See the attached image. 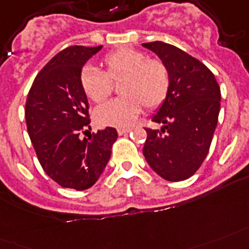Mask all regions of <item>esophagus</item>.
I'll return each mask as SVG.
<instances>
[{
	"mask_svg": "<svg viewBox=\"0 0 249 249\" xmlns=\"http://www.w3.org/2000/svg\"><path fill=\"white\" fill-rule=\"evenodd\" d=\"M117 131H118L119 135H124V134H128V132L131 131V128H123V127H119Z\"/></svg>",
	"mask_w": 249,
	"mask_h": 249,
	"instance_id": "obj_1",
	"label": "esophagus"
}]
</instances>
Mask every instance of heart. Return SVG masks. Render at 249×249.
<instances>
[{
	"instance_id": "b5f03b06",
	"label": "heart",
	"mask_w": 249,
	"mask_h": 249,
	"mask_svg": "<svg viewBox=\"0 0 249 249\" xmlns=\"http://www.w3.org/2000/svg\"><path fill=\"white\" fill-rule=\"evenodd\" d=\"M104 71L87 66L80 74V86L90 101L100 104L111 92V82H118L122 97L104 104L94 111L101 126L127 127L140 114L142 107L155 109L165 101L170 76L162 61L148 58L145 53L131 48H121L101 61Z\"/></svg>"
}]
</instances>
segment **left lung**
Listing matches in <instances>:
<instances>
[{
    "mask_svg": "<svg viewBox=\"0 0 249 249\" xmlns=\"http://www.w3.org/2000/svg\"><path fill=\"white\" fill-rule=\"evenodd\" d=\"M169 70L170 87L152 121L161 130L145 128L142 155L161 178L179 182L197 171L207 157L218 122L221 89L204 63L162 41L142 44Z\"/></svg>",
    "mask_w": 249,
    "mask_h": 249,
    "instance_id": "left-lung-1",
    "label": "left lung"
}]
</instances>
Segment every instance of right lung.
Returning <instances> with one entry per match:
<instances>
[{
  "mask_svg": "<svg viewBox=\"0 0 249 249\" xmlns=\"http://www.w3.org/2000/svg\"><path fill=\"white\" fill-rule=\"evenodd\" d=\"M101 49L103 45H75L59 52L38 72L27 96V131L38 162L65 188L83 191L93 186L118 138L113 127L80 136L86 127L90 128L80 74L87 61Z\"/></svg>",
  "mask_w": 249,
  "mask_h": 249,
  "instance_id": "1",
  "label": "right lung"
}]
</instances>
